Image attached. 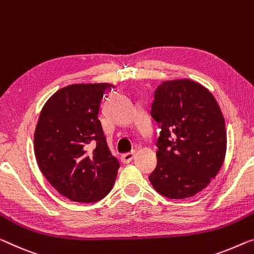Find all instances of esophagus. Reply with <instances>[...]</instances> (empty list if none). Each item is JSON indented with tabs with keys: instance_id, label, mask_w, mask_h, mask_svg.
<instances>
[{
	"instance_id": "34e87169",
	"label": "esophagus",
	"mask_w": 254,
	"mask_h": 254,
	"mask_svg": "<svg viewBox=\"0 0 254 254\" xmlns=\"http://www.w3.org/2000/svg\"><path fill=\"white\" fill-rule=\"evenodd\" d=\"M135 151H131V152H128V153H125L122 155V160L125 163H129L132 159L135 157Z\"/></svg>"
}]
</instances>
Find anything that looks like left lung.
Returning <instances> with one entry per match:
<instances>
[{
    "label": "left lung",
    "mask_w": 254,
    "mask_h": 254,
    "mask_svg": "<svg viewBox=\"0 0 254 254\" xmlns=\"http://www.w3.org/2000/svg\"><path fill=\"white\" fill-rule=\"evenodd\" d=\"M161 127L158 163L149 179L159 194L186 198L201 192L217 176L227 150L220 107L203 85L190 79L165 80L152 104Z\"/></svg>",
    "instance_id": "left-lung-1"
}]
</instances>
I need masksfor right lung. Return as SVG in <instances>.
Listing matches in <instances>:
<instances>
[{
    "mask_svg": "<svg viewBox=\"0 0 254 254\" xmlns=\"http://www.w3.org/2000/svg\"><path fill=\"white\" fill-rule=\"evenodd\" d=\"M111 86L79 83L62 87L43 105L38 118L34 134L37 165L50 184L73 202L100 201L118 174L119 161L109 150L99 119L101 101Z\"/></svg>",
    "mask_w": 254,
    "mask_h": 254,
    "instance_id": "obj_1",
    "label": "right lung"
}]
</instances>
